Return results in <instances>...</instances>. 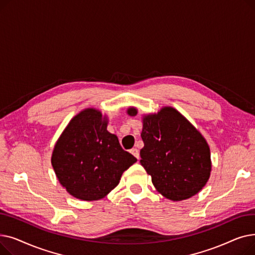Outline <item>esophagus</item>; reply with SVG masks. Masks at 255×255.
Instances as JSON below:
<instances>
[{
	"mask_svg": "<svg viewBox=\"0 0 255 255\" xmlns=\"http://www.w3.org/2000/svg\"><path fill=\"white\" fill-rule=\"evenodd\" d=\"M131 154H132L133 156H134L137 160L139 159V151H138L136 148H134V149H132V150H131Z\"/></svg>",
	"mask_w": 255,
	"mask_h": 255,
	"instance_id": "esophagus-1",
	"label": "esophagus"
}]
</instances>
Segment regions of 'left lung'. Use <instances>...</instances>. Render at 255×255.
I'll return each instance as SVG.
<instances>
[{
  "label": "left lung",
  "mask_w": 255,
  "mask_h": 255,
  "mask_svg": "<svg viewBox=\"0 0 255 255\" xmlns=\"http://www.w3.org/2000/svg\"><path fill=\"white\" fill-rule=\"evenodd\" d=\"M127 114L137 115L135 107ZM140 164L152 177L156 190L179 202L198 193L211 175V153L200 132L170 106L142 118Z\"/></svg>",
  "instance_id": "left-lung-1"
}]
</instances>
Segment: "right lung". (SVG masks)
<instances>
[{"mask_svg": "<svg viewBox=\"0 0 255 255\" xmlns=\"http://www.w3.org/2000/svg\"><path fill=\"white\" fill-rule=\"evenodd\" d=\"M106 116L86 109L67 125L56 142L51 165L61 185L72 196L92 202L105 197L123 172L137 159L107 131Z\"/></svg>", "mask_w": 255, "mask_h": 255, "instance_id": "obj_1", "label": "right lung"}]
</instances>
